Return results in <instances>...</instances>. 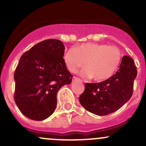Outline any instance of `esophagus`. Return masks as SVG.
Listing matches in <instances>:
<instances>
[{
  "label": "esophagus",
  "mask_w": 146,
  "mask_h": 146,
  "mask_svg": "<svg viewBox=\"0 0 146 146\" xmlns=\"http://www.w3.org/2000/svg\"><path fill=\"white\" fill-rule=\"evenodd\" d=\"M73 81H81V79H80L78 77H76V76H74V77L73 78Z\"/></svg>",
  "instance_id": "esophagus-1"
}]
</instances>
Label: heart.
Here are the masks:
<instances>
[{
  "mask_svg": "<svg viewBox=\"0 0 146 146\" xmlns=\"http://www.w3.org/2000/svg\"><path fill=\"white\" fill-rule=\"evenodd\" d=\"M64 58L70 72L75 73L85 65L86 68L82 71V76L92 77L95 81L102 82L116 73L121 61L122 54L116 46L86 43L68 50Z\"/></svg>",
  "mask_w": 146,
  "mask_h": 146,
  "instance_id": "heart-1",
  "label": "heart"
}]
</instances>
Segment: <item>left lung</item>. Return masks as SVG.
I'll return each mask as SVG.
<instances>
[{
    "label": "left lung",
    "mask_w": 146,
    "mask_h": 146,
    "mask_svg": "<svg viewBox=\"0 0 146 146\" xmlns=\"http://www.w3.org/2000/svg\"><path fill=\"white\" fill-rule=\"evenodd\" d=\"M137 69L133 58L123 56L120 68L108 80L95 83H85V90L79 101L86 110L96 115L114 112L130 100Z\"/></svg>",
    "instance_id": "8db88e82"
}]
</instances>
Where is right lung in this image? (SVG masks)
<instances>
[{"label":"right lung","instance_id":"right-lung-1","mask_svg":"<svg viewBox=\"0 0 146 146\" xmlns=\"http://www.w3.org/2000/svg\"><path fill=\"white\" fill-rule=\"evenodd\" d=\"M61 41L49 39L36 44L20 57L14 73V99L27 118L42 121L55 111L56 95L64 85L72 82L63 58Z\"/></svg>","mask_w":146,"mask_h":146}]
</instances>
